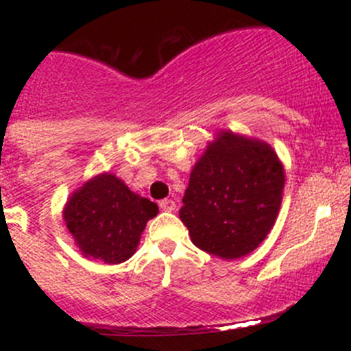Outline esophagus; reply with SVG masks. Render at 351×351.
Listing matches in <instances>:
<instances>
[{"label": "esophagus", "mask_w": 351, "mask_h": 351, "mask_svg": "<svg viewBox=\"0 0 351 351\" xmlns=\"http://www.w3.org/2000/svg\"><path fill=\"white\" fill-rule=\"evenodd\" d=\"M159 207H161L165 212H175L176 210V204L173 200H169V198H165V200L159 202Z\"/></svg>", "instance_id": "34e87169"}]
</instances>
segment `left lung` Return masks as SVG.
<instances>
[{
    "label": "left lung",
    "mask_w": 351,
    "mask_h": 351,
    "mask_svg": "<svg viewBox=\"0 0 351 351\" xmlns=\"http://www.w3.org/2000/svg\"><path fill=\"white\" fill-rule=\"evenodd\" d=\"M285 171L270 144L219 132L190 173L180 219L197 247L236 260L274 228Z\"/></svg>",
    "instance_id": "left-lung-1"
}]
</instances>
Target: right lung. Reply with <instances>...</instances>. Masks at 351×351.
<instances>
[{
	"instance_id": "right-lung-1",
	"label": "right lung",
	"mask_w": 351,
	"mask_h": 351,
	"mask_svg": "<svg viewBox=\"0 0 351 351\" xmlns=\"http://www.w3.org/2000/svg\"><path fill=\"white\" fill-rule=\"evenodd\" d=\"M158 205L130 192L112 173H101L67 200L62 217L86 258L108 265L129 260Z\"/></svg>"
}]
</instances>
